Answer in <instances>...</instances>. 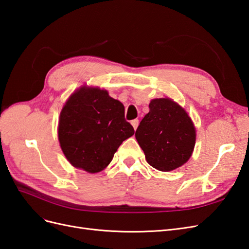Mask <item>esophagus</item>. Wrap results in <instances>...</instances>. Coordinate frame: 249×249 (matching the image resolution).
Returning <instances> with one entry per match:
<instances>
[{"label":"esophagus","mask_w":249,"mask_h":249,"mask_svg":"<svg viewBox=\"0 0 249 249\" xmlns=\"http://www.w3.org/2000/svg\"><path fill=\"white\" fill-rule=\"evenodd\" d=\"M132 125H133V127H134V130H136L137 127H138V124H139V120L138 119H134V120H132Z\"/></svg>","instance_id":"obj_1"}]
</instances>
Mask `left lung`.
<instances>
[{"label": "left lung", "instance_id": "8db88e82", "mask_svg": "<svg viewBox=\"0 0 249 249\" xmlns=\"http://www.w3.org/2000/svg\"><path fill=\"white\" fill-rule=\"evenodd\" d=\"M147 163L160 171L184 165L192 155L196 132L190 116L170 99H155L135 133Z\"/></svg>", "mask_w": 249, "mask_h": 249}]
</instances>
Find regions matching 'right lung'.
Listing matches in <instances>:
<instances>
[{
  "label": "right lung",
  "instance_id": "add662e5",
  "mask_svg": "<svg viewBox=\"0 0 249 249\" xmlns=\"http://www.w3.org/2000/svg\"><path fill=\"white\" fill-rule=\"evenodd\" d=\"M134 127L124 118V107L107 90L83 86L65 103L59 117L58 138L73 167L100 172L112 161Z\"/></svg>",
  "mask_w": 249,
  "mask_h": 249
}]
</instances>
